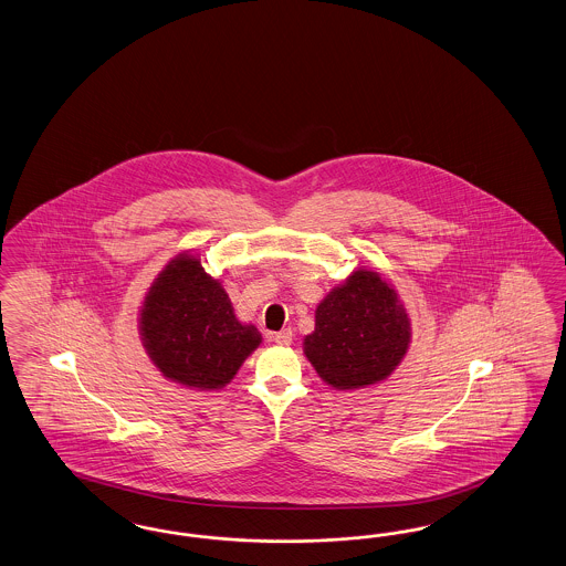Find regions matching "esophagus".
<instances>
[{
  "label": "esophagus",
  "mask_w": 566,
  "mask_h": 566,
  "mask_svg": "<svg viewBox=\"0 0 566 566\" xmlns=\"http://www.w3.org/2000/svg\"><path fill=\"white\" fill-rule=\"evenodd\" d=\"M273 343L275 345H282V347H286V345H291V340H293V331L291 328H284V331H280V333H275L272 337Z\"/></svg>",
  "instance_id": "obj_1"
}]
</instances>
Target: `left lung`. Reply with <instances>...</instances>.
I'll return each instance as SVG.
<instances>
[{
	"label": "left lung",
	"mask_w": 566,
	"mask_h": 566,
	"mask_svg": "<svg viewBox=\"0 0 566 566\" xmlns=\"http://www.w3.org/2000/svg\"><path fill=\"white\" fill-rule=\"evenodd\" d=\"M412 324L398 291L373 270L349 273L316 307L303 354L337 391L381 384L407 358Z\"/></svg>",
	"instance_id": "1"
}]
</instances>
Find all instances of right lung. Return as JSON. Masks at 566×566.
Wrapping results in <instances>:
<instances>
[{
    "label": "right lung",
    "mask_w": 566,
    "mask_h": 566,
    "mask_svg": "<svg viewBox=\"0 0 566 566\" xmlns=\"http://www.w3.org/2000/svg\"><path fill=\"white\" fill-rule=\"evenodd\" d=\"M138 335L159 375L198 389H223L261 345L254 324L233 314L221 280L191 250L172 256L154 277L138 307Z\"/></svg>",
    "instance_id": "obj_1"
}]
</instances>
